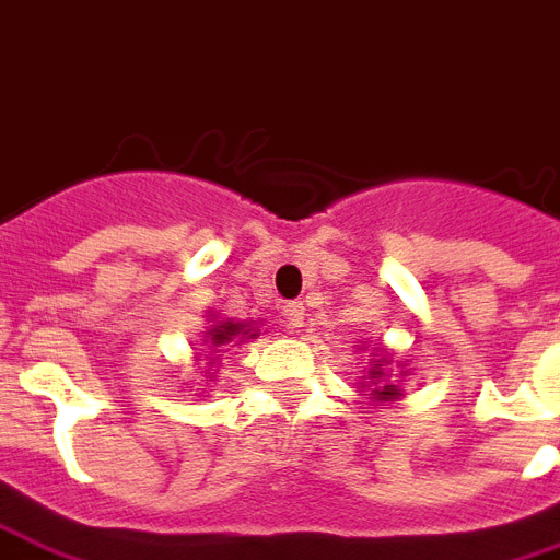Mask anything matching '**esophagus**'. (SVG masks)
<instances>
[{
  "label": "esophagus",
  "instance_id": "34e87169",
  "mask_svg": "<svg viewBox=\"0 0 560 560\" xmlns=\"http://www.w3.org/2000/svg\"><path fill=\"white\" fill-rule=\"evenodd\" d=\"M281 313H284V319H288L290 327H302L304 325L302 302H288L284 307H281Z\"/></svg>",
  "mask_w": 560,
  "mask_h": 560
}]
</instances>
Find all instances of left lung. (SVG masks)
I'll list each match as a JSON object with an SVG mask.
<instances>
[{
    "label": "left lung",
    "instance_id": "obj_1",
    "mask_svg": "<svg viewBox=\"0 0 560 560\" xmlns=\"http://www.w3.org/2000/svg\"><path fill=\"white\" fill-rule=\"evenodd\" d=\"M371 357L374 359V365L368 368V376H362V380H368V388H371V397L376 399V402H397V399H402L406 394H402V380H406L411 371H408V362H397V380L390 376L388 365H394V353H388V348H374V353Z\"/></svg>",
    "mask_w": 560,
    "mask_h": 560
}]
</instances>
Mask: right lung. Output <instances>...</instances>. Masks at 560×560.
I'll return each instance as SVG.
<instances>
[{"instance_id":"obj_1","label":"right lung","mask_w":560,"mask_h":560,"mask_svg":"<svg viewBox=\"0 0 560 560\" xmlns=\"http://www.w3.org/2000/svg\"><path fill=\"white\" fill-rule=\"evenodd\" d=\"M209 327L203 330V351L201 357H195V374L202 376L207 373L208 376L201 380V383L192 385H203V383H212V376L218 374L215 368L218 362L224 359V353L230 351V348H235V345H244L249 342V339H258L261 336V322H235V319H221L218 313L209 311ZM203 390V388H198Z\"/></svg>"}]
</instances>
